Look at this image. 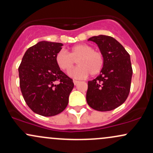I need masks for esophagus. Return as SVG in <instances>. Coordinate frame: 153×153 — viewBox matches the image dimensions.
I'll list each match as a JSON object with an SVG mask.
<instances>
[{
    "label": "esophagus",
    "instance_id": "obj_1",
    "mask_svg": "<svg viewBox=\"0 0 153 153\" xmlns=\"http://www.w3.org/2000/svg\"><path fill=\"white\" fill-rule=\"evenodd\" d=\"M80 81H78V80H73V82H74L75 85H77V84L78 83V82Z\"/></svg>",
    "mask_w": 153,
    "mask_h": 153
}]
</instances>
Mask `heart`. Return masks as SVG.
<instances>
[{"instance_id":"obj_1","label":"heart","mask_w":153,"mask_h":153,"mask_svg":"<svg viewBox=\"0 0 153 153\" xmlns=\"http://www.w3.org/2000/svg\"><path fill=\"white\" fill-rule=\"evenodd\" d=\"M77 60L79 66L70 72V75L75 78L81 79L89 74L96 75L102 71L104 65V55L101 51L94 50L87 44H78L71 47L68 52L60 50L55 56L57 66L63 71L69 72Z\"/></svg>"}]
</instances>
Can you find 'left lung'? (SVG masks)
Returning <instances> with one entry per match:
<instances>
[{
  "mask_svg": "<svg viewBox=\"0 0 153 153\" xmlns=\"http://www.w3.org/2000/svg\"><path fill=\"white\" fill-rule=\"evenodd\" d=\"M88 40L97 44L105 62L100 75L88 82L87 103L99 111L115 109L127 100L130 91L133 73L130 56L111 36L99 35Z\"/></svg>",
  "mask_w": 153,
  "mask_h": 153,
  "instance_id": "1",
  "label": "left lung"
}]
</instances>
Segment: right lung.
Returning a JSON list of instances; mask_svg holds the SVG:
<instances>
[{
    "label": "right lung",
    "mask_w": 153,
    "mask_h": 153,
    "mask_svg": "<svg viewBox=\"0 0 153 153\" xmlns=\"http://www.w3.org/2000/svg\"><path fill=\"white\" fill-rule=\"evenodd\" d=\"M62 44L42 41L29 47L19 67L24 101L34 113L52 117L63 111L74 87L55 62Z\"/></svg>",
    "instance_id": "right-lung-1"
}]
</instances>
